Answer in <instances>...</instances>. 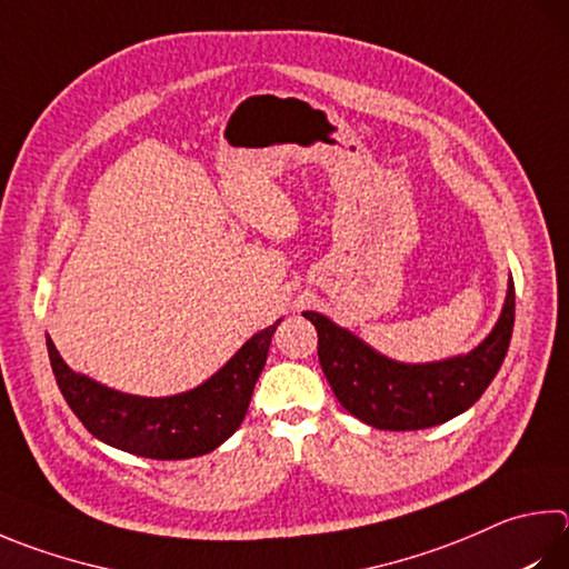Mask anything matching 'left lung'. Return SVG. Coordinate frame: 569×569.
<instances>
[{
	"label": "left lung",
	"instance_id": "obj_1",
	"mask_svg": "<svg viewBox=\"0 0 569 569\" xmlns=\"http://www.w3.org/2000/svg\"><path fill=\"white\" fill-rule=\"evenodd\" d=\"M303 316L318 330L320 368L350 416L378 430H422L468 410L498 376L512 338L515 286L510 278L492 333L468 356L438 363H398L330 318Z\"/></svg>",
	"mask_w": 569,
	"mask_h": 569
}]
</instances>
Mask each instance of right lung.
<instances>
[{
  "instance_id": "obj_1",
  "label": "right lung",
  "mask_w": 569,
  "mask_h": 569,
  "mask_svg": "<svg viewBox=\"0 0 569 569\" xmlns=\"http://www.w3.org/2000/svg\"><path fill=\"white\" fill-rule=\"evenodd\" d=\"M278 323L246 340L206 383L169 398L129 396L74 373L49 336L47 350L61 396L91 436L131 456L183 460L206 456L239 430Z\"/></svg>"
}]
</instances>
